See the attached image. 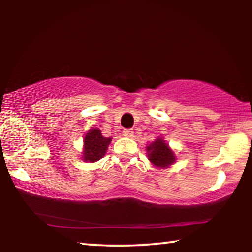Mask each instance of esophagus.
<instances>
[{
  "label": "esophagus",
  "instance_id": "obj_1",
  "mask_svg": "<svg viewBox=\"0 0 252 252\" xmlns=\"http://www.w3.org/2000/svg\"><path fill=\"white\" fill-rule=\"evenodd\" d=\"M123 134H124V136H126V137H132L134 132H133V129H125L123 132Z\"/></svg>",
  "mask_w": 252,
  "mask_h": 252
}]
</instances>
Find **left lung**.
<instances>
[{"label": "left lung", "instance_id": "left-lung-1", "mask_svg": "<svg viewBox=\"0 0 252 252\" xmlns=\"http://www.w3.org/2000/svg\"><path fill=\"white\" fill-rule=\"evenodd\" d=\"M147 154L150 163L159 168H166L175 161L174 151L161 137H157L147 147Z\"/></svg>", "mask_w": 252, "mask_h": 252}]
</instances>
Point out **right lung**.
I'll use <instances>...</instances> for the list:
<instances>
[{"instance_id":"right-lung-1","label":"right lung","mask_w":252,"mask_h":252,"mask_svg":"<svg viewBox=\"0 0 252 252\" xmlns=\"http://www.w3.org/2000/svg\"><path fill=\"white\" fill-rule=\"evenodd\" d=\"M111 142V137H104L98 128L88 130L84 139V155L82 160L95 163L104 157L109 144Z\"/></svg>"}]
</instances>
